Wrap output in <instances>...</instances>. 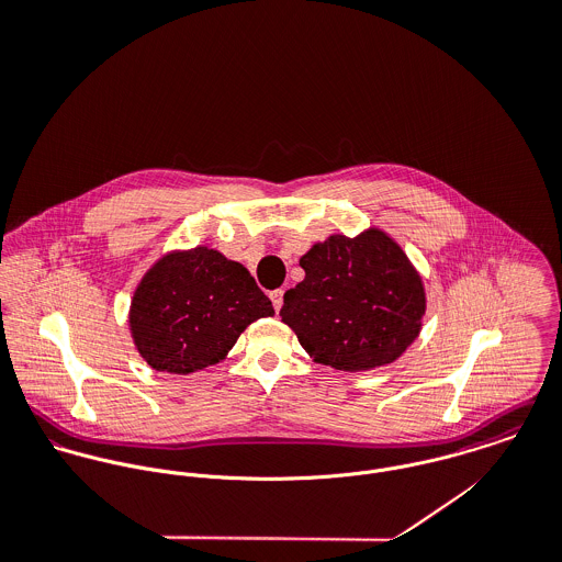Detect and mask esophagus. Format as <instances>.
<instances>
[{"label":"esophagus","mask_w":562,"mask_h":562,"mask_svg":"<svg viewBox=\"0 0 562 562\" xmlns=\"http://www.w3.org/2000/svg\"><path fill=\"white\" fill-rule=\"evenodd\" d=\"M270 301H272L274 312H279V310L283 307V290H274V292H270Z\"/></svg>","instance_id":"34e87169"}]
</instances>
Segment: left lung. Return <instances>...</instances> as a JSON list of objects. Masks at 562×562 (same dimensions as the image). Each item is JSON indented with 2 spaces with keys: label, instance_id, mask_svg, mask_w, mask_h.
I'll list each match as a JSON object with an SVG mask.
<instances>
[{
  "label": "left lung",
  "instance_id": "left-lung-1",
  "mask_svg": "<svg viewBox=\"0 0 562 562\" xmlns=\"http://www.w3.org/2000/svg\"><path fill=\"white\" fill-rule=\"evenodd\" d=\"M301 268L305 279L285 292L279 316L316 363L374 370L396 361L419 335L424 281L383 229L316 241Z\"/></svg>",
  "mask_w": 562,
  "mask_h": 562
}]
</instances>
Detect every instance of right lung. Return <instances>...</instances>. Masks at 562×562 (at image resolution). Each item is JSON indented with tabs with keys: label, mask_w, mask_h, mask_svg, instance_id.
I'll return each mask as SVG.
<instances>
[{
	"label": "right lung",
	"mask_w": 562,
	"mask_h": 562,
	"mask_svg": "<svg viewBox=\"0 0 562 562\" xmlns=\"http://www.w3.org/2000/svg\"><path fill=\"white\" fill-rule=\"evenodd\" d=\"M272 314L241 263L196 246L166 252L145 272L132 296L130 330L154 370L192 374L223 361L250 322Z\"/></svg>",
	"instance_id": "right-lung-1"
}]
</instances>
